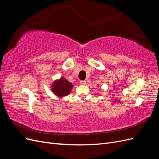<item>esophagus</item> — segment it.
Here are the masks:
<instances>
[{
    "label": "esophagus",
    "instance_id": "34e87169",
    "mask_svg": "<svg viewBox=\"0 0 159 159\" xmlns=\"http://www.w3.org/2000/svg\"><path fill=\"white\" fill-rule=\"evenodd\" d=\"M80 83L81 85H85L86 84V81H84V80H81V81H80Z\"/></svg>",
    "mask_w": 159,
    "mask_h": 159
}]
</instances>
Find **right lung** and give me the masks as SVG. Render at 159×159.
Segmentation results:
<instances>
[{"label":"right lung","mask_w":159,"mask_h":159,"mask_svg":"<svg viewBox=\"0 0 159 159\" xmlns=\"http://www.w3.org/2000/svg\"><path fill=\"white\" fill-rule=\"evenodd\" d=\"M73 88V84L63 77L58 80L55 81L52 85V90L54 93L58 97H64L68 95Z\"/></svg>","instance_id":"add662e5"}]
</instances>
